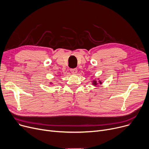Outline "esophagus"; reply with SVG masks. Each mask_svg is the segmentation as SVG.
I'll return each mask as SVG.
<instances>
[{
    "mask_svg": "<svg viewBox=\"0 0 149 149\" xmlns=\"http://www.w3.org/2000/svg\"><path fill=\"white\" fill-rule=\"evenodd\" d=\"M70 72H71V73H72V74H76L77 72V68H73V69H71V70H70Z\"/></svg>",
    "mask_w": 149,
    "mask_h": 149,
    "instance_id": "1",
    "label": "esophagus"
}]
</instances>
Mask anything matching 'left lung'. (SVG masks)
Here are the masks:
<instances>
[{"mask_svg": "<svg viewBox=\"0 0 149 149\" xmlns=\"http://www.w3.org/2000/svg\"><path fill=\"white\" fill-rule=\"evenodd\" d=\"M99 82L100 84H102V82L100 81H99ZM93 84L94 85H97V82H96V81H93Z\"/></svg>", "mask_w": 149, "mask_h": 149, "instance_id": "1", "label": "left lung"}]
</instances>
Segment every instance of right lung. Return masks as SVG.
<instances>
[{
    "instance_id": "1",
    "label": "right lung",
    "mask_w": 149,
    "mask_h": 149,
    "mask_svg": "<svg viewBox=\"0 0 149 149\" xmlns=\"http://www.w3.org/2000/svg\"><path fill=\"white\" fill-rule=\"evenodd\" d=\"M50 84H52V83H50Z\"/></svg>"
}]
</instances>
